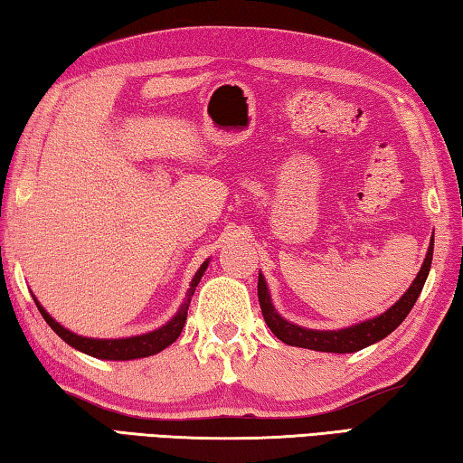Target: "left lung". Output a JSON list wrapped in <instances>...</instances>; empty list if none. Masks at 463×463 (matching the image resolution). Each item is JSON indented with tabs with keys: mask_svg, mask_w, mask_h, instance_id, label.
I'll list each match as a JSON object with an SVG mask.
<instances>
[{
	"mask_svg": "<svg viewBox=\"0 0 463 463\" xmlns=\"http://www.w3.org/2000/svg\"><path fill=\"white\" fill-rule=\"evenodd\" d=\"M430 261H433V239H430V247L427 250L425 261H422L419 276L414 278L412 286L406 289L401 300L383 312V315L375 317L372 320H365L362 325L341 328V331H310V328L296 326L281 318L278 312L273 310L268 284H265L261 273H260V281H257V296H260V307H261L265 323H268L271 333L276 335L279 341H284L286 345H292V347L326 351V354H354V351L364 349L367 345L378 343L402 323L406 315L412 310L414 302H417L422 286H425V279L430 269Z\"/></svg>",
	"mask_w": 463,
	"mask_h": 463,
	"instance_id": "obj_1",
	"label": "left lung"
}]
</instances>
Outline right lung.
<instances>
[{"label": "right lung", "mask_w": 463, "mask_h": 463, "mask_svg": "<svg viewBox=\"0 0 463 463\" xmlns=\"http://www.w3.org/2000/svg\"><path fill=\"white\" fill-rule=\"evenodd\" d=\"M208 268V261L202 263V268L195 273L194 279H192V286L187 289V296L182 304V308L177 310V315L169 320L165 326L156 328L153 333H146V335H138V336H128V339H88V336H80L71 331H67V328H62L57 320H52L49 317V312H46L38 300L34 298L38 310H41L43 318L49 323V326L52 328L54 333H57L62 341L71 345V347L83 351V354H88L91 357H98V359H138V357H148V355H155L163 351L165 347H169L171 343H174L179 333H182V328L185 325V318H187V308H190V302H192V296L195 292V286L200 284V279L203 276V271Z\"/></svg>", "instance_id": "obj_1"}]
</instances>
